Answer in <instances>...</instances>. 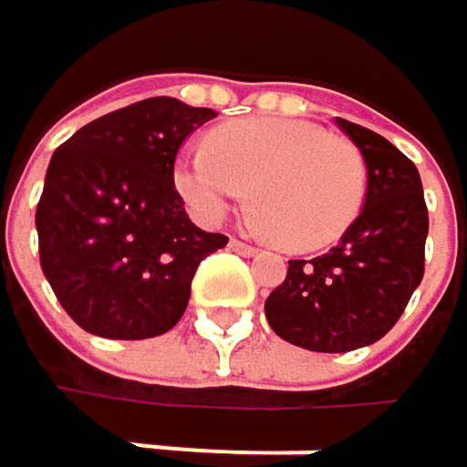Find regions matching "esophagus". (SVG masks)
Returning <instances> with one entry per match:
<instances>
[{
  "mask_svg": "<svg viewBox=\"0 0 467 467\" xmlns=\"http://www.w3.org/2000/svg\"><path fill=\"white\" fill-rule=\"evenodd\" d=\"M230 248L237 251V254H243V256H254V254H256V248H254L251 243H243V240H237V237L230 240Z\"/></svg>",
  "mask_w": 467,
  "mask_h": 467,
  "instance_id": "obj_1",
  "label": "esophagus"
}]
</instances>
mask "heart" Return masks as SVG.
Masks as SVG:
<instances>
[{"instance_id": "b5f03b06", "label": "heart", "mask_w": 467, "mask_h": 467, "mask_svg": "<svg viewBox=\"0 0 467 467\" xmlns=\"http://www.w3.org/2000/svg\"><path fill=\"white\" fill-rule=\"evenodd\" d=\"M175 183L192 213L219 224L251 192V222L289 251H319L362 211L368 167L362 150L325 127L297 119H240L211 145L181 153Z\"/></svg>"}]
</instances>
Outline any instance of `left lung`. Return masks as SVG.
<instances>
[{
    "label": "left lung",
    "mask_w": 467,
    "mask_h": 467,
    "mask_svg": "<svg viewBox=\"0 0 467 467\" xmlns=\"http://www.w3.org/2000/svg\"><path fill=\"white\" fill-rule=\"evenodd\" d=\"M337 127L365 156L362 213L327 254L289 259L284 284L265 300L278 337L325 354L370 346L398 325L421 284L427 240L417 164L373 130L346 119Z\"/></svg>",
    "instance_id": "8db88e82"
}]
</instances>
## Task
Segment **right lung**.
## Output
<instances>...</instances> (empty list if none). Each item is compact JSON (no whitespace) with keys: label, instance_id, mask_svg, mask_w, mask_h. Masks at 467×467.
Here are the masks:
<instances>
[{"label":"right lung","instance_id":"obj_1","mask_svg":"<svg viewBox=\"0 0 467 467\" xmlns=\"http://www.w3.org/2000/svg\"><path fill=\"white\" fill-rule=\"evenodd\" d=\"M216 119L172 97L113 110L53 150L35 224L47 284L91 335L156 337L178 325L200 262L227 234L192 224L175 159Z\"/></svg>","mask_w":467,"mask_h":467}]
</instances>
